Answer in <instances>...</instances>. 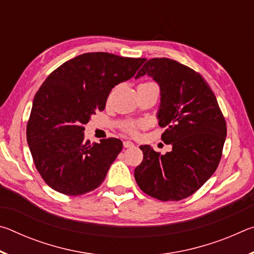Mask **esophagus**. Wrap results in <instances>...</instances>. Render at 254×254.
<instances>
[{"label":"esophagus","mask_w":254,"mask_h":254,"mask_svg":"<svg viewBox=\"0 0 254 254\" xmlns=\"http://www.w3.org/2000/svg\"><path fill=\"white\" fill-rule=\"evenodd\" d=\"M123 145H124V148H133L134 147V143L131 142V141H124Z\"/></svg>","instance_id":"1"}]
</instances>
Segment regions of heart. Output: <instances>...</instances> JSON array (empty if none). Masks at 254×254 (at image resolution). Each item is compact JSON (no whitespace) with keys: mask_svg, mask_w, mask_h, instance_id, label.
<instances>
[{"mask_svg":"<svg viewBox=\"0 0 254 254\" xmlns=\"http://www.w3.org/2000/svg\"><path fill=\"white\" fill-rule=\"evenodd\" d=\"M147 84H152V83H147ZM152 85H154V84H152ZM137 126L143 127V123H139V124H137ZM126 130L128 133H131V134H134V133L136 132V126H135V124H133V123L127 124V126L126 127Z\"/></svg>","mask_w":254,"mask_h":254,"instance_id":"b5f03b06","label":"heart"}]
</instances>
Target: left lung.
<instances>
[{"label":"left lung","instance_id":"left-lung-1","mask_svg":"<svg viewBox=\"0 0 254 254\" xmlns=\"http://www.w3.org/2000/svg\"><path fill=\"white\" fill-rule=\"evenodd\" d=\"M148 75L160 87L159 126L161 139L171 144L166 154L140 145L143 160L134 170L136 184L159 200H180L194 194L210 178L222 157L226 122L214 93L191 68L168 58H152L135 79Z\"/></svg>","mask_w":254,"mask_h":254}]
</instances>
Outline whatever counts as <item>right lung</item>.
Segmentation results:
<instances>
[{"mask_svg":"<svg viewBox=\"0 0 254 254\" xmlns=\"http://www.w3.org/2000/svg\"><path fill=\"white\" fill-rule=\"evenodd\" d=\"M145 58L87 53L68 60L47 77L37 92L27 141L42 179L56 191L78 196L105 179L121 152V140L86 141L84 124L103 111L114 86L132 78Z\"/></svg>","mask_w":254,"mask_h":254,"instance_id":"obj_1","label":"right lung"}]
</instances>
